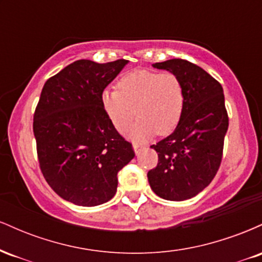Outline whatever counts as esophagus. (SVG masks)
Returning <instances> with one entry per match:
<instances>
[{"label": "esophagus", "mask_w": 262, "mask_h": 262, "mask_svg": "<svg viewBox=\"0 0 262 262\" xmlns=\"http://www.w3.org/2000/svg\"><path fill=\"white\" fill-rule=\"evenodd\" d=\"M133 149H134V151H135V154H139V152L141 151V150L144 149V146L143 145H139V144H137V143H134L133 144Z\"/></svg>", "instance_id": "1"}]
</instances>
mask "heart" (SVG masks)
<instances>
[{"label": "heart", "mask_w": 262, "mask_h": 262, "mask_svg": "<svg viewBox=\"0 0 262 262\" xmlns=\"http://www.w3.org/2000/svg\"><path fill=\"white\" fill-rule=\"evenodd\" d=\"M117 89L102 92V107L121 133L133 121L137 110L139 119L127 133L132 140L143 141L156 133L166 135L177 127L185 107V91L176 75L139 69L122 76Z\"/></svg>", "instance_id": "heart-1"}]
</instances>
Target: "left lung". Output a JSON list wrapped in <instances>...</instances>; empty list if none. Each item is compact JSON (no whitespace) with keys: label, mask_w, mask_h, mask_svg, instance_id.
<instances>
[{"label":"left lung","mask_w":262,"mask_h":262,"mask_svg":"<svg viewBox=\"0 0 262 262\" xmlns=\"http://www.w3.org/2000/svg\"><path fill=\"white\" fill-rule=\"evenodd\" d=\"M152 66L181 80L185 107L175 130L150 146L158 152L159 161L148 172V180L159 197L185 201L203 191L221 166L229 125L223 87L187 60L171 59Z\"/></svg>","instance_id":"left-lung-1"}]
</instances>
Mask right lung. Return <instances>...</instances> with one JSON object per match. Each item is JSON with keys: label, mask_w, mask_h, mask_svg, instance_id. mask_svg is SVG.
<instances>
[{"label": "right lung", "mask_w": 262, "mask_h": 262, "mask_svg": "<svg viewBox=\"0 0 262 262\" xmlns=\"http://www.w3.org/2000/svg\"><path fill=\"white\" fill-rule=\"evenodd\" d=\"M127 64L77 60L41 90L33 121L39 166L50 187L77 206L108 202L118 171L135 155L101 103L103 90Z\"/></svg>", "instance_id": "add662e5"}]
</instances>
